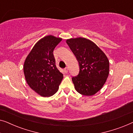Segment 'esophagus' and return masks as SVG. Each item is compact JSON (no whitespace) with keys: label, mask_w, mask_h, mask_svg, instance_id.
I'll return each mask as SVG.
<instances>
[{"label":"esophagus","mask_w":133,"mask_h":133,"mask_svg":"<svg viewBox=\"0 0 133 133\" xmlns=\"http://www.w3.org/2000/svg\"><path fill=\"white\" fill-rule=\"evenodd\" d=\"M64 71H65V73H67V72H68V67H66V68L64 69Z\"/></svg>","instance_id":"34e87169"}]
</instances>
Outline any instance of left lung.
Here are the masks:
<instances>
[{"label":"left lung","mask_w":133,"mask_h":133,"mask_svg":"<svg viewBox=\"0 0 133 133\" xmlns=\"http://www.w3.org/2000/svg\"><path fill=\"white\" fill-rule=\"evenodd\" d=\"M66 42L79 65V74L72 77L74 88L82 95H94L102 88L108 78V58L95 43L85 38L70 39Z\"/></svg>","instance_id":"obj_1"}]
</instances>
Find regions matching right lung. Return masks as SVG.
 I'll return each instance as SVG.
<instances>
[{"label":"right lung","instance_id":"add662e5","mask_svg":"<svg viewBox=\"0 0 133 133\" xmlns=\"http://www.w3.org/2000/svg\"><path fill=\"white\" fill-rule=\"evenodd\" d=\"M61 38L47 36L37 42L25 60V79L30 88L43 97L57 91L63 77L56 67L53 51Z\"/></svg>","mask_w":133,"mask_h":133}]
</instances>
